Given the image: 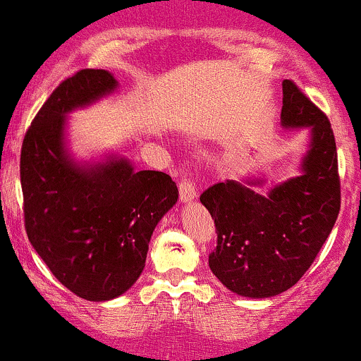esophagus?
I'll return each instance as SVG.
<instances>
[{
  "label": "esophagus",
  "mask_w": 361,
  "mask_h": 361,
  "mask_svg": "<svg viewBox=\"0 0 361 361\" xmlns=\"http://www.w3.org/2000/svg\"><path fill=\"white\" fill-rule=\"evenodd\" d=\"M197 199V188L195 183L190 180H181L180 181V200L181 202H192Z\"/></svg>",
  "instance_id": "obj_1"
}]
</instances>
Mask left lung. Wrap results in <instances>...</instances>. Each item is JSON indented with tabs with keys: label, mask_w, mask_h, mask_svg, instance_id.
I'll list each match as a JSON object with an SVG mask.
<instances>
[{
	"label": "left lung",
	"mask_w": 361,
	"mask_h": 361,
	"mask_svg": "<svg viewBox=\"0 0 361 361\" xmlns=\"http://www.w3.org/2000/svg\"><path fill=\"white\" fill-rule=\"evenodd\" d=\"M280 123L286 130H308V150L299 174L256 192L264 178L226 180L207 188L200 202L218 231L209 268L226 289L264 299L290 289L308 271L325 244L341 209L337 150L327 116L294 82H282Z\"/></svg>",
	"instance_id": "8db88e82"
}]
</instances>
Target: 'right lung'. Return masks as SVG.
Returning <instances> with one entry per match:
<instances>
[{"label":"right lung","instance_id":"add662e5","mask_svg":"<svg viewBox=\"0 0 361 361\" xmlns=\"http://www.w3.org/2000/svg\"><path fill=\"white\" fill-rule=\"evenodd\" d=\"M117 86L104 69L66 79L34 117L20 154L30 244L62 286L97 302L119 298L138 280L152 233L178 200L169 174L135 171L119 154L81 162L69 150V114Z\"/></svg>","mask_w":361,"mask_h":361}]
</instances>
